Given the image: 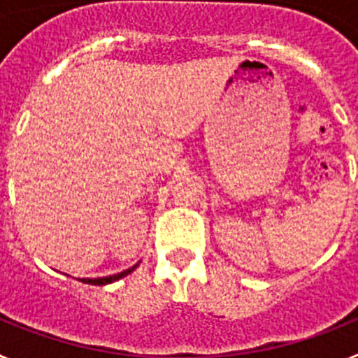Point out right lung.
<instances>
[{
	"label": "right lung",
	"instance_id": "right-lung-1",
	"mask_svg": "<svg viewBox=\"0 0 358 358\" xmlns=\"http://www.w3.org/2000/svg\"><path fill=\"white\" fill-rule=\"evenodd\" d=\"M140 264L132 265L131 268H127V271H123V273H118V274H113V276H103V278H82V283H87V285H109V283H113V281H118L122 280V278H125L127 274H131L132 271H134L136 267H138Z\"/></svg>",
	"mask_w": 358,
	"mask_h": 358
}]
</instances>
